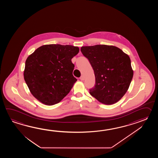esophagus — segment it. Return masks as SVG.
<instances>
[{"label":"esophagus","instance_id":"1","mask_svg":"<svg viewBox=\"0 0 158 158\" xmlns=\"http://www.w3.org/2000/svg\"><path fill=\"white\" fill-rule=\"evenodd\" d=\"M80 79L81 81H84V76H81L80 78Z\"/></svg>","mask_w":158,"mask_h":158}]
</instances>
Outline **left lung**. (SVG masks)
<instances>
[{"instance_id":"left-lung-1","label":"left lung","mask_w":158,"mask_h":158,"mask_svg":"<svg viewBox=\"0 0 158 158\" xmlns=\"http://www.w3.org/2000/svg\"><path fill=\"white\" fill-rule=\"evenodd\" d=\"M81 51L90 61L95 76L90 94L103 104L117 103L128 91L133 76L129 55L118 47L105 44L82 46Z\"/></svg>"}]
</instances>
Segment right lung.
<instances>
[{"label": "right lung", "instance_id": "add662e5", "mask_svg": "<svg viewBox=\"0 0 158 158\" xmlns=\"http://www.w3.org/2000/svg\"><path fill=\"white\" fill-rule=\"evenodd\" d=\"M72 45L46 44L38 47L25 61L24 77L30 93L43 104L59 103L77 79L72 59L79 52Z\"/></svg>", "mask_w": 158, "mask_h": 158}]
</instances>
